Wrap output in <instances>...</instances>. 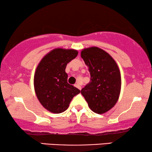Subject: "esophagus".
<instances>
[{"label":"esophagus","mask_w":152,"mask_h":152,"mask_svg":"<svg viewBox=\"0 0 152 152\" xmlns=\"http://www.w3.org/2000/svg\"><path fill=\"white\" fill-rule=\"evenodd\" d=\"M75 86L77 87V88L80 89V90H81V89H82V87H81V86L79 84H75Z\"/></svg>","instance_id":"34e87169"}]
</instances>
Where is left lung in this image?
I'll return each mask as SVG.
<instances>
[{
  "label": "left lung",
  "mask_w": 152,
  "mask_h": 152,
  "mask_svg": "<svg viewBox=\"0 0 152 152\" xmlns=\"http://www.w3.org/2000/svg\"><path fill=\"white\" fill-rule=\"evenodd\" d=\"M81 57L91 75L90 82L81 93L93 112L107 113L117 103L121 91V74L118 64L109 53L98 47L83 49Z\"/></svg>",
  "instance_id": "1"
}]
</instances>
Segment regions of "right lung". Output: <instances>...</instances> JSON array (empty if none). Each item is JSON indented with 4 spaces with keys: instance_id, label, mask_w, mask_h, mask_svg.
Returning <instances> with one entry per match:
<instances>
[{
    "instance_id": "right-lung-1",
    "label": "right lung",
    "mask_w": 152,
    "mask_h": 152,
    "mask_svg": "<svg viewBox=\"0 0 152 152\" xmlns=\"http://www.w3.org/2000/svg\"><path fill=\"white\" fill-rule=\"evenodd\" d=\"M77 55V50L57 48L47 53L37 66L34 76L35 93L41 105L51 113L65 111L73 97L80 93L68 84L65 71L67 64Z\"/></svg>"
}]
</instances>
